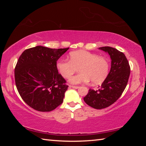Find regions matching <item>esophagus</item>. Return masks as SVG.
I'll use <instances>...</instances> for the list:
<instances>
[{"instance_id":"esophagus-1","label":"esophagus","mask_w":146,"mask_h":146,"mask_svg":"<svg viewBox=\"0 0 146 146\" xmlns=\"http://www.w3.org/2000/svg\"><path fill=\"white\" fill-rule=\"evenodd\" d=\"M70 88H72L73 89H78L79 87L78 86H70Z\"/></svg>"}]
</instances>
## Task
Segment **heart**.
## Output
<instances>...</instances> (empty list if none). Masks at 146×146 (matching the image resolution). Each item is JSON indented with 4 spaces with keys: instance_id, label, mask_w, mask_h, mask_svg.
Wrapping results in <instances>:
<instances>
[{
    "instance_id": "heart-1",
    "label": "heart",
    "mask_w": 146,
    "mask_h": 146,
    "mask_svg": "<svg viewBox=\"0 0 146 146\" xmlns=\"http://www.w3.org/2000/svg\"><path fill=\"white\" fill-rule=\"evenodd\" d=\"M70 60L59 59L56 63V70L62 77L68 78L77 71L81 73L69 79L73 84L86 83L95 84L102 83L108 75L110 64L108 59L86 50L72 51L69 54Z\"/></svg>"
}]
</instances>
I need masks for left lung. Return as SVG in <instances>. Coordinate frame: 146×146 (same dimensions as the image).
Segmentation results:
<instances>
[{
    "mask_svg": "<svg viewBox=\"0 0 146 146\" xmlns=\"http://www.w3.org/2000/svg\"><path fill=\"white\" fill-rule=\"evenodd\" d=\"M98 49L110 55V71L99 90H89L84 100L93 108L101 110L113 104L122 95L129 77L130 66L124 54L117 49L109 46Z\"/></svg>",
    "mask_w": 146,
    "mask_h": 146,
    "instance_id": "8db88e82",
    "label": "left lung"
}]
</instances>
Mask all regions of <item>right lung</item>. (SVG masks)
I'll use <instances>...</instances> for the list:
<instances>
[{"mask_svg":"<svg viewBox=\"0 0 146 146\" xmlns=\"http://www.w3.org/2000/svg\"><path fill=\"white\" fill-rule=\"evenodd\" d=\"M68 49L37 46L20 56L15 69L16 86L23 100L34 110L51 111L62 103L68 86L56 63Z\"/></svg>","mask_w":146,"mask_h":146,"instance_id":"obj_1","label":"right lung"}]
</instances>
